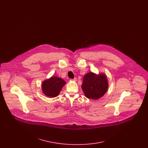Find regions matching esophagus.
<instances>
[{
	"mask_svg": "<svg viewBox=\"0 0 148 148\" xmlns=\"http://www.w3.org/2000/svg\"><path fill=\"white\" fill-rule=\"evenodd\" d=\"M71 80H72V81H74V82H76V81H77V78H76V77H75L74 79H71Z\"/></svg>",
	"mask_w": 148,
	"mask_h": 148,
	"instance_id": "1",
	"label": "esophagus"
}]
</instances>
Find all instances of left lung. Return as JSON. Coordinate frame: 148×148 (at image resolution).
Segmentation results:
<instances>
[{
    "instance_id": "obj_1",
    "label": "left lung",
    "mask_w": 148,
    "mask_h": 148,
    "mask_svg": "<svg viewBox=\"0 0 148 148\" xmlns=\"http://www.w3.org/2000/svg\"><path fill=\"white\" fill-rule=\"evenodd\" d=\"M108 88L107 77L103 73L97 75L90 72L84 76L82 88L88 99L96 100L101 98L106 94Z\"/></svg>"
}]
</instances>
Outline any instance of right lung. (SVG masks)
<instances>
[{
  "label": "right lung",
  "mask_w": 148,
  "mask_h": 148,
  "mask_svg": "<svg viewBox=\"0 0 148 148\" xmlns=\"http://www.w3.org/2000/svg\"><path fill=\"white\" fill-rule=\"evenodd\" d=\"M66 82L63 79L52 77L42 82V92L47 97L54 98L57 97Z\"/></svg>",
  "instance_id": "right-lung-1"
}]
</instances>
